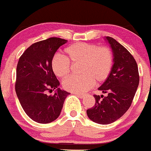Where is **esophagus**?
I'll return each instance as SVG.
<instances>
[{"mask_svg":"<svg viewBox=\"0 0 151 151\" xmlns=\"http://www.w3.org/2000/svg\"><path fill=\"white\" fill-rule=\"evenodd\" d=\"M75 94L76 96H78L79 98H81V99L84 98V97H85V96H86V95H84V94H81V93H75Z\"/></svg>","mask_w":151,"mask_h":151,"instance_id":"34e87169","label":"esophagus"}]
</instances>
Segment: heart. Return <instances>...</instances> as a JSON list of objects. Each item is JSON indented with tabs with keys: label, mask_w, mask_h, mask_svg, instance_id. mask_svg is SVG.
<instances>
[{
	"label": "heart",
	"mask_w": 151,
	"mask_h": 151,
	"mask_svg": "<svg viewBox=\"0 0 151 151\" xmlns=\"http://www.w3.org/2000/svg\"><path fill=\"white\" fill-rule=\"evenodd\" d=\"M65 57L56 55L52 60L51 67L55 75L65 78L70 73L71 64L80 63L79 76H73L63 82L65 90L74 93H84L96 83L106 81L110 75L114 63L111 50L107 47L76 42L64 50Z\"/></svg>",
	"instance_id": "1"
}]
</instances>
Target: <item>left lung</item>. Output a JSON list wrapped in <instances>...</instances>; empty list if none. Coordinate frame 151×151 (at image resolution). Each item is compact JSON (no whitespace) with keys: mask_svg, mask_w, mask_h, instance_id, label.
<instances>
[{"mask_svg":"<svg viewBox=\"0 0 151 151\" xmlns=\"http://www.w3.org/2000/svg\"><path fill=\"white\" fill-rule=\"evenodd\" d=\"M105 40L112 50L114 64L110 75L98 89L107 95H93L94 106L86 111L91 120L101 124L114 122L127 111L140 81L133 56L112 37H106Z\"/></svg>","mask_w":151,"mask_h":151,"instance_id":"obj_1","label":"left lung"}]
</instances>
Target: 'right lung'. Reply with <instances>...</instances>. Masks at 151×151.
<instances>
[{"label": "right lung", "instance_id": "right-lung-1", "mask_svg": "<svg viewBox=\"0 0 151 151\" xmlns=\"http://www.w3.org/2000/svg\"><path fill=\"white\" fill-rule=\"evenodd\" d=\"M67 40L51 37L34 43L24 51L17 67L16 93L26 114L35 122L47 124L60 116L65 99L70 93L58 88L51 67L55 53ZM56 89L53 96L47 90Z\"/></svg>", "mask_w": 151, "mask_h": 151}]
</instances>
